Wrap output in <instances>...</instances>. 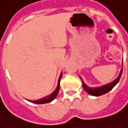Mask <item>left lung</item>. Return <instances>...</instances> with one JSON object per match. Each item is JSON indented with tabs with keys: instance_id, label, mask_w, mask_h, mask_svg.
I'll return each mask as SVG.
<instances>
[{
	"instance_id": "obj_1",
	"label": "left lung",
	"mask_w": 128,
	"mask_h": 128,
	"mask_svg": "<svg viewBox=\"0 0 128 128\" xmlns=\"http://www.w3.org/2000/svg\"><path fill=\"white\" fill-rule=\"evenodd\" d=\"M122 73V68L120 71V73L119 76L117 77V78L114 80V81H112V82L108 83L107 85H105V86H100V87H98V88H90L86 86V84L82 81V88L83 89L86 90V92L91 95H93V96H101L102 94L107 93L108 92L112 89H113V88L118 82L119 80L121 77Z\"/></svg>"
}]
</instances>
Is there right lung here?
<instances>
[{
	"label": "right lung",
	"instance_id": "1",
	"mask_svg": "<svg viewBox=\"0 0 128 128\" xmlns=\"http://www.w3.org/2000/svg\"><path fill=\"white\" fill-rule=\"evenodd\" d=\"M62 74H61L60 76V78H59V80H58V86L57 87V89L55 90L51 94H50L48 96H46L45 97H42L40 100H28L31 102H33L34 104H46V103H48V102H50L51 101H52L55 97H57V94L59 92V90H60V79L62 78Z\"/></svg>",
	"mask_w": 128,
	"mask_h": 128
}]
</instances>
